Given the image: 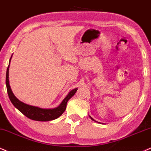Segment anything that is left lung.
Masks as SVG:
<instances>
[{
    "label": "left lung",
    "instance_id": "left-lung-1",
    "mask_svg": "<svg viewBox=\"0 0 151 151\" xmlns=\"http://www.w3.org/2000/svg\"><path fill=\"white\" fill-rule=\"evenodd\" d=\"M89 116H90V115H89ZM90 118H91V120H92L93 121H94V122H96V120H94V119H93V118H92V117H91V116H90ZM99 123H101V122H99Z\"/></svg>",
    "mask_w": 151,
    "mask_h": 151
}]
</instances>
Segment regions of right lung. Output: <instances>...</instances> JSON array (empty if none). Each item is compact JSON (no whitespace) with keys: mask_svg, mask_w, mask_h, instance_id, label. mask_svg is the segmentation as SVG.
Segmentation results:
<instances>
[{"mask_svg":"<svg viewBox=\"0 0 151 151\" xmlns=\"http://www.w3.org/2000/svg\"><path fill=\"white\" fill-rule=\"evenodd\" d=\"M12 55L11 56V58L9 61L8 67L7 68L6 72V87L7 94H8L9 98H10L11 102L14 105V106L17 108L20 112H22L23 114L27 116V118L36 121H50L55 119L58 118L59 116L62 115V113L64 112L66 109V104L68 100L75 94L76 91L78 90V88L73 89L68 93V95L64 98L62 102L60 104L59 106L55 108V109H41L37 106H33L29 105L24 102L18 99L13 94L12 90H11L10 83H9V67H10V60L12 59Z\"/></svg>","mask_w":151,"mask_h":151,"instance_id":"add662e5","label":"right lung"}]
</instances>
